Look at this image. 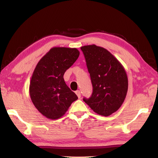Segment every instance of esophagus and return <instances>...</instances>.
<instances>
[{
	"instance_id": "esophagus-1",
	"label": "esophagus",
	"mask_w": 158,
	"mask_h": 158,
	"mask_svg": "<svg viewBox=\"0 0 158 158\" xmlns=\"http://www.w3.org/2000/svg\"><path fill=\"white\" fill-rule=\"evenodd\" d=\"M75 94H76L77 97H78L79 98H80V97H81V92H80L79 90H77V91H76V92H75Z\"/></svg>"
}]
</instances>
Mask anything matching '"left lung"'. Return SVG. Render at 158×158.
<instances>
[{"label": "left lung", "instance_id": "8db88e82", "mask_svg": "<svg viewBox=\"0 0 158 158\" xmlns=\"http://www.w3.org/2000/svg\"><path fill=\"white\" fill-rule=\"evenodd\" d=\"M93 86L89 98L84 102L94 111L109 116L122 106L127 92L128 80L125 69L108 50L96 45L81 48Z\"/></svg>", "mask_w": 158, "mask_h": 158}]
</instances>
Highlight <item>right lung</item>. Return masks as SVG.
Masks as SVG:
<instances>
[{"label":"right lung","mask_w":158,"mask_h":158,"mask_svg":"<svg viewBox=\"0 0 158 158\" xmlns=\"http://www.w3.org/2000/svg\"><path fill=\"white\" fill-rule=\"evenodd\" d=\"M79 56L76 48L55 47L36 64L30 83V96L36 109L47 118L62 117L78 99L66 85L63 77Z\"/></svg>","instance_id":"1"}]
</instances>
